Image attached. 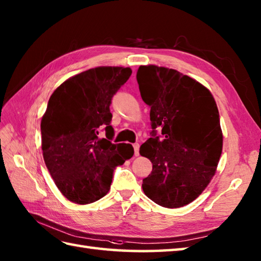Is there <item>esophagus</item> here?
Masks as SVG:
<instances>
[{"mask_svg": "<svg viewBox=\"0 0 261 261\" xmlns=\"http://www.w3.org/2000/svg\"><path fill=\"white\" fill-rule=\"evenodd\" d=\"M139 148H140L139 143H135V145H134V149H135V156H136V157L139 156Z\"/></svg>", "mask_w": 261, "mask_h": 261, "instance_id": "1", "label": "esophagus"}]
</instances>
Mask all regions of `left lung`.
<instances>
[{"instance_id": "8db88e82", "label": "left lung", "mask_w": 261, "mask_h": 261, "mask_svg": "<svg viewBox=\"0 0 261 261\" xmlns=\"http://www.w3.org/2000/svg\"><path fill=\"white\" fill-rule=\"evenodd\" d=\"M137 81L152 127L140 147L152 164L142 190L160 206L181 207L198 197L218 167L223 146L218 107L206 87L175 69L140 66Z\"/></svg>"}]
</instances>
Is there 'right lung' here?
I'll use <instances>...</instances> for the list:
<instances>
[{
    "instance_id": "right-lung-1",
    "label": "right lung",
    "mask_w": 261,
    "mask_h": 261,
    "mask_svg": "<svg viewBox=\"0 0 261 261\" xmlns=\"http://www.w3.org/2000/svg\"><path fill=\"white\" fill-rule=\"evenodd\" d=\"M124 67H96L70 77L49 98L41 120L43 159L70 202L90 204L107 195L114 169L134 156L129 143H112L110 105L129 80ZM101 128L108 140L98 138Z\"/></svg>"
}]
</instances>
